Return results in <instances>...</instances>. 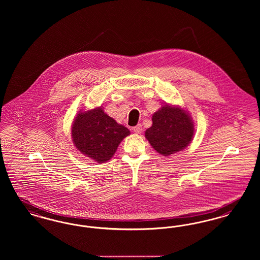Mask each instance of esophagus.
<instances>
[{
	"mask_svg": "<svg viewBox=\"0 0 260 260\" xmlns=\"http://www.w3.org/2000/svg\"><path fill=\"white\" fill-rule=\"evenodd\" d=\"M133 131L136 133V134H141L142 131H143V127L141 124H138L135 127H133Z\"/></svg>",
	"mask_w": 260,
	"mask_h": 260,
	"instance_id": "1",
	"label": "esophagus"
}]
</instances>
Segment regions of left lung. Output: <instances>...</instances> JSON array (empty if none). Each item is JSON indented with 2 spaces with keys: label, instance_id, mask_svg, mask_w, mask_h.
Instances as JSON below:
<instances>
[{
  "label": "left lung",
  "instance_id": "1",
  "mask_svg": "<svg viewBox=\"0 0 260 260\" xmlns=\"http://www.w3.org/2000/svg\"><path fill=\"white\" fill-rule=\"evenodd\" d=\"M193 131L191 117L186 110L165 105L153 113L152 125L145 136L158 153L169 156L191 143Z\"/></svg>",
  "mask_w": 260,
  "mask_h": 260
}]
</instances>
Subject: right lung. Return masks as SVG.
Listing matches in <instances>:
<instances>
[{"instance_id":"1","label":"right lung","mask_w":260,"mask_h":260,"mask_svg":"<svg viewBox=\"0 0 260 260\" xmlns=\"http://www.w3.org/2000/svg\"><path fill=\"white\" fill-rule=\"evenodd\" d=\"M129 134L128 128L117 123L101 108L80 111L71 130L77 150L99 164L110 160L120 142Z\"/></svg>"}]
</instances>
